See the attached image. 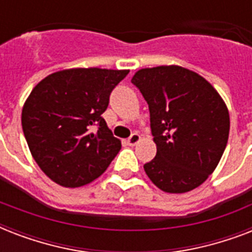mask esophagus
<instances>
[{
    "label": "esophagus",
    "mask_w": 252,
    "mask_h": 252,
    "mask_svg": "<svg viewBox=\"0 0 252 252\" xmlns=\"http://www.w3.org/2000/svg\"><path fill=\"white\" fill-rule=\"evenodd\" d=\"M140 140H141V136H140L138 133H133L129 138H128V140H126V142H128V145L133 146V145H136V144H137Z\"/></svg>",
    "instance_id": "esophagus-1"
}]
</instances>
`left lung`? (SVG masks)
I'll return each instance as SVG.
<instances>
[{
	"instance_id": "8db88e82",
	"label": "left lung",
	"mask_w": 252,
	"mask_h": 252,
	"mask_svg": "<svg viewBox=\"0 0 252 252\" xmlns=\"http://www.w3.org/2000/svg\"><path fill=\"white\" fill-rule=\"evenodd\" d=\"M149 104L157 145L146 175L162 191H192L215 171L226 148L227 107L204 77L178 65L140 69L132 77Z\"/></svg>"
}]
</instances>
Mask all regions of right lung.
Masks as SVG:
<instances>
[{"label":"right lung","mask_w":252,"mask_h":252,"mask_svg":"<svg viewBox=\"0 0 252 252\" xmlns=\"http://www.w3.org/2000/svg\"><path fill=\"white\" fill-rule=\"evenodd\" d=\"M129 73L73 68L52 73L33 87L22 110V128L41 171L76 188L102 175L122 149L102 114L111 91Z\"/></svg>","instance_id":"add662e5"}]
</instances>
